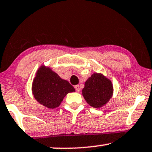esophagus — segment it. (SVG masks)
Instances as JSON below:
<instances>
[{"label":"esophagus","mask_w":152,"mask_h":152,"mask_svg":"<svg viewBox=\"0 0 152 152\" xmlns=\"http://www.w3.org/2000/svg\"><path fill=\"white\" fill-rule=\"evenodd\" d=\"M75 89H76V91L77 92H78L80 91V87H79V86H78V85H76V86H75Z\"/></svg>","instance_id":"obj_1"}]
</instances>
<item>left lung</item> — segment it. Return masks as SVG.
Returning <instances> with one entry per match:
<instances>
[{
	"mask_svg": "<svg viewBox=\"0 0 152 152\" xmlns=\"http://www.w3.org/2000/svg\"><path fill=\"white\" fill-rule=\"evenodd\" d=\"M112 82L102 74L94 73L85 83L82 94L87 103L93 108H99L109 102L113 96Z\"/></svg>",
	"mask_w": 152,
	"mask_h": 152,
	"instance_id": "1",
	"label": "left lung"
}]
</instances>
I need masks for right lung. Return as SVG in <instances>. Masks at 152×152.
I'll list each match as a JSON object with an SVG mask.
<instances>
[{
  "instance_id": "1",
  "label": "right lung",
  "mask_w": 152,
  "mask_h": 152,
  "mask_svg": "<svg viewBox=\"0 0 152 152\" xmlns=\"http://www.w3.org/2000/svg\"><path fill=\"white\" fill-rule=\"evenodd\" d=\"M32 91L35 99L40 104L53 109L60 106L68 93L75 92V89L51 69L42 65L36 73Z\"/></svg>"
}]
</instances>
